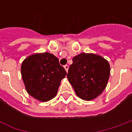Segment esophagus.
Here are the masks:
<instances>
[{"label": "esophagus", "mask_w": 132, "mask_h": 132, "mask_svg": "<svg viewBox=\"0 0 132 132\" xmlns=\"http://www.w3.org/2000/svg\"><path fill=\"white\" fill-rule=\"evenodd\" d=\"M64 69L66 71V72H68V70H69V66L68 65H65L64 66Z\"/></svg>", "instance_id": "1"}]
</instances>
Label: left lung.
<instances>
[{
	"mask_svg": "<svg viewBox=\"0 0 132 132\" xmlns=\"http://www.w3.org/2000/svg\"><path fill=\"white\" fill-rule=\"evenodd\" d=\"M110 74L108 61L99 55L81 53L73 58L67 78L76 94L84 100H92L105 90Z\"/></svg>",
	"mask_w": 132,
	"mask_h": 132,
	"instance_id": "left-lung-1",
	"label": "left lung"
}]
</instances>
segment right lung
<instances>
[{"label": "right lung", "instance_id": "obj_1", "mask_svg": "<svg viewBox=\"0 0 132 132\" xmlns=\"http://www.w3.org/2000/svg\"><path fill=\"white\" fill-rule=\"evenodd\" d=\"M22 78L28 94L41 102L56 96L66 71L54 55L49 52L30 55L21 65Z\"/></svg>", "mask_w": 132, "mask_h": 132}]
</instances>
